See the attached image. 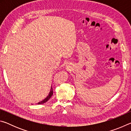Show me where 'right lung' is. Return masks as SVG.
I'll return each mask as SVG.
<instances>
[{
	"instance_id": "obj_1",
	"label": "right lung",
	"mask_w": 131,
	"mask_h": 131,
	"mask_svg": "<svg viewBox=\"0 0 131 131\" xmlns=\"http://www.w3.org/2000/svg\"><path fill=\"white\" fill-rule=\"evenodd\" d=\"M52 94H53V90H52V87H51L50 91V92H49V94L48 95V96H47V97H46L45 99H43V101H41V102H38L37 104V105H40V104H43V103H46V102H47L48 100H49L50 97L52 96Z\"/></svg>"
}]
</instances>
